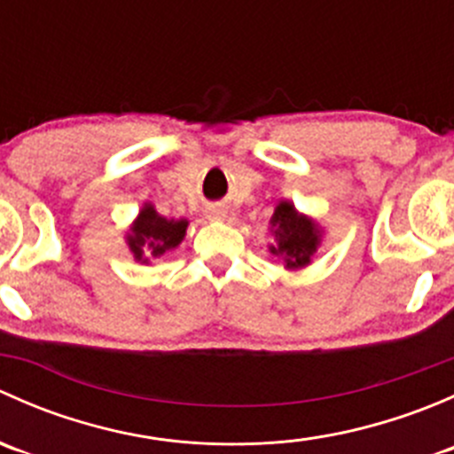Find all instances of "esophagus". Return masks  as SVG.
Returning a JSON list of instances; mask_svg holds the SVG:
<instances>
[{"label":"esophagus","instance_id":"obj_1","mask_svg":"<svg viewBox=\"0 0 454 454\" xmlns=\"http://www.w3.org/2000/svg\"><path fill=\"white\" fill-rule=\"evenodd\" d=\"M208 217H213V219H223V217H226V213H223L222 208H210V210H208Z\"/></svg>","mask_w":454,"mask_h":454}]
</instances>
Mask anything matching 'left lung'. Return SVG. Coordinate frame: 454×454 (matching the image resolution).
Here are the masks:
<instances>
[{"label": "left lung", "instance_id": "left-lung-1", "mask_svg": "<svg viewBox=\"0 0 454 454\" xmlns=\"http://www.w3.org/2000/svg\"><path fill=\"white\" fill-rule=\"evenodd\" d=\"M270 226H272L270 232L274 237L270 253L278 256L287 270H299L312 263V256L318 250L320 237H323V231L314 219L301 215L290 201H281L274 208Z\"/></svg>", "mask_w": 454, "mask_h": 454}]
</instances>
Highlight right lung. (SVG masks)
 Segmentation results:
<instances>
[{
    "mask_svg": "<svg viewBox=\"0 0 454 454\" xmlns=\"http://www.w3.org/2000/svg\"><path fill=\"white\" fill-rule=\"evenodd\" d=\"M186 226V219H167L158 215L153 204H145L127 232V246L136 261L149 263V259H160L168 250L177 248L184 239Z\"/></svg>",
    "mask_w": 454,
    "mask_h": 454,
    "instance_id": "right-lung-1",
    "label": "right lung"
}]
</instances>
